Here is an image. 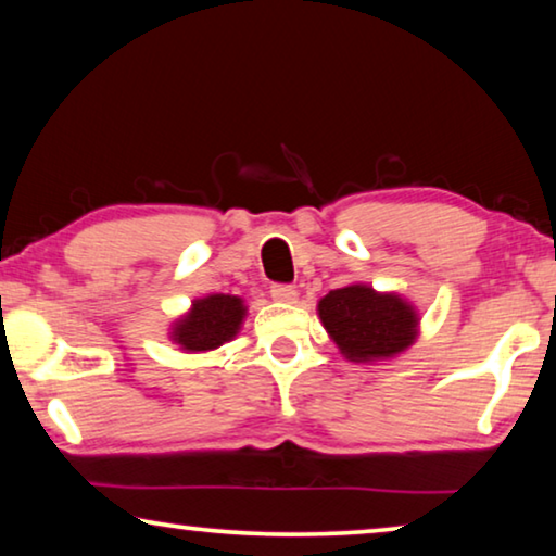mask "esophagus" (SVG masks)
I'll return each mask as SVG.
<instances>
[{
    "mask_svg": "<svg viewBox=\"0 0 556 556\" xmlns=\"http://www.w3.org/2000/svg\"><path fill=\"white\" fill-rule=\"evenodd\" d=\"M269 294L275 296L277 302H287V304H292V302L296 300V287H294V285H271Z\"/></svg>",
    "mask_w": 556,
    "mask_h": 556,
    "instance_id": "obj_1",
    "label": "esophagus"
}]
</instances>
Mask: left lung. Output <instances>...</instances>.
Instances as JSON below:
<instances>
[{"instance_id": "8db88e82", "label": "left lung", "mask_w": 556, "mask_h": 556, "mask_svg": "<svg viewBox=\"0 0 556 556\" xmlns=\"http://www.w3.org/2000/svg\"><path fill=\"white\" fill-rule=\"evenodd\" d=\"M319 319L334 344L352 362L389 359L417 337V314L396 294H379L367 285L329 292L319 302Z\"/></svg>"}]
</instances>
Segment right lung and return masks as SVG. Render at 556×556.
Here are the masks:
<instances>
[{"label": "right lung", "instance_id": "obj_1", "mask_svg": "<svg viewBox=\"0 0 556 556\" xmlns=\"http://www.w3.org/2000/svg\"><path fill=\"white\" fill-rule=\"evenodd\" d=\"M244 304L239 296L212 294L192 304V312L174 325L172 339L187 352L217 350L237 334L244 319Z\"/></svg>", "mask_w": 556, "mask_h": 556}]
</instances>
